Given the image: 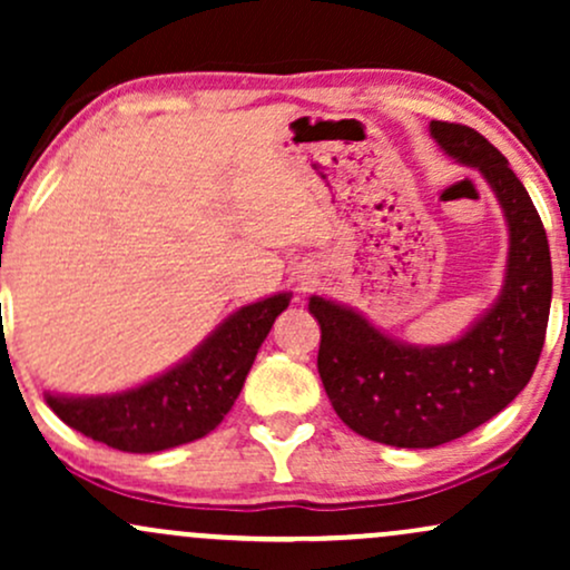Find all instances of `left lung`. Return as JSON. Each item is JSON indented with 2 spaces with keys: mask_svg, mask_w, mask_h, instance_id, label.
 Here are the masks:
<instances>
[{
  "mask_svg": "<svg viewBox=\"0 0 570 570\" xmlns=\"http://www.w3.org/2000/svg\"><path fill=\"white\" fill-rule=\"evenodd\" d=\"M429 128L450 158L485 176L509 222L499 303L461 340L429 348L385 337L351 307L307 303L322 326L318 375L340 421L394 448H436L499 415L531 381L552 303L547 230L509 160L461 122Z\"/></svg>",
  "mask_w": 570,
  "mask_h": 570,
  "instance_id": "8db88e82",
  "label": "left lung"
}]
</instances>
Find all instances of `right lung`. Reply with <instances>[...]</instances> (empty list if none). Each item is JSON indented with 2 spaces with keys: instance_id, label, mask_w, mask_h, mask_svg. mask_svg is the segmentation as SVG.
<instances>
[{
  "instance_id": "obj_1",
  "label": "right lung",
  "mask_w": 570,
  "mask_h": 570,
  "mask_svg": "<svg viewBox=\"0 0 570 570\" xmlns=\"http://www.w3.org/2000/svg\"><path fill=\"white\" fill-rule=\"evenodd\" d=\"M289 294L240 307L198 351L166 375L115 396H53L50 410L71 429L122 453H158L200 440L222 423L238 399Z\"/></svg>"
}]
</instances>
